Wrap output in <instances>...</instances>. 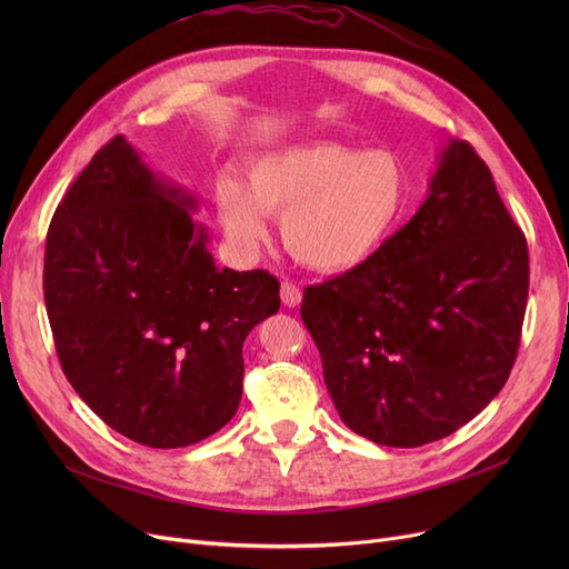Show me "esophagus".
I'll return each instance as SVG.
<instances>
[{"mask_svg": "<svg viewBox=\"0 0 569 569\" xmlns=\"http://www.w3.org/2000/svg\"><path fill=\"white\" fill-rule=\"evenodd\" d=\"M281 302H283L288 309L300 307V302H302V290H300V286L292 283V281H283V283H281Z\"/></svg>", "mask_w": 569, "mask_h": 569, "instance_id": "obj_1", "label": "esophagus"}]
</instances>
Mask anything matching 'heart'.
<instances>
[{
    "instance_id": "1",
    "label": "heart",
    "mask_w": 569,
    "mask_h": 569,
    "mask_svg": "<svg viewBox=\"0 0 569 569\" xmlns=\"http://www.w3.org/2000/svg\"><path fill=\"white\" fill-rule=\"evenodd\" d=\"M410 198L408 168L390 149L307 142L251 161L247 184L223 172L217 217L234 244L253 249L267 217H281L286 251L313 272L343 274L369 262L397 232Z\"/></svg>"
}]
</instances>
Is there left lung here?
<instances>
[{"instance_id": "8db88e82", "label": "left lung", "mask_w": 569, "mask_h": 569, "mask_svg": "<svg viewBox=\"0 0 569 569\" xmlns=\"http://www.w3.org/2000/svg\"><path fill=\"white\" fill-rule=\"evenodd\" d=\"M528 244L470 142L362 267L305 288L302 320L348 429L387 447L455 433L502 390L528 302Z\"/></svg>"}]
</instances>
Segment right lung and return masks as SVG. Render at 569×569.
<instances>
[{"label":"right lung","mask_w":569,"mask_h":569,"mask_svg":"<svg viewBox=\"0 0 569 569\" xmlns=\"http://www.w3.org/2000/svg\"><path fill=\"white\" fill-rule=\"evenodd\" d=\"M193 196L114 136L76 177L46 237L43 295L64 376L101 420L172 450L226 427L242 346L279 311V279L219 269Z\"/></svg>","instance_id":"right-lung-1"}]
</instances>
